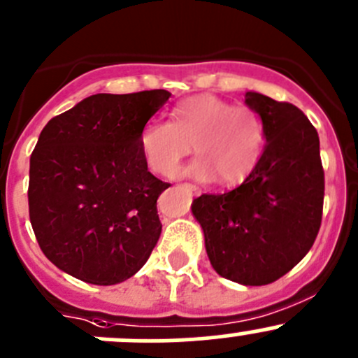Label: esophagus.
<instances>
[{"label": "esophagus", "instance_id": "obj_1", "mask_svg": "<svg viewBox=\"0 0 358 358\" xmlns=\"http://www.w3.org/2000/svg\"><path fill=\"white\" fill-rule=\"evenodd\" d=\"M183 187H185L187 190H190V192H194V194L197 192V187L196 185H190V183H185V185H183Z\"/></svg>", "mask_w": 358, "mask_h": 358}]
</instances>
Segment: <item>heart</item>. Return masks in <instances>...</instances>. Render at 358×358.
<instances>
[{
    "mask_svg": "<svg viewBox=\"0 0 358 358\" xmlns=\"http://www.w3.org/2000/svg\"><path fill=\"white\" fill-rule=\"evenodd\" d=\"M267 133L264 119L250 106H236L211 94L194 96L173 110V122L152 120L140 147L154 171L173 176L180 161L194 152L199 159L185 169L199 180L222 185L245 182L262 159Z\"/></svg>",
    "mask_w": 358,
    "mask_h": 358,
    "instance_id": "b5f03b06",
    "label": "heart"
}]
</instances>
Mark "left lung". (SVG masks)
I'll return each instance as SVG.
<instances>
[{
  "instance_id": "obj_1",
  "label": "left lung",
  "mask_w": 358,
  "mask_h": 358,
  "mask_svg": "<svg viewBox=\"0 0 358 358\" xmlns=\"http://www.w3.org/2000/svg\"><path fill=\"white\" fill-rule=\"evenodd\" d=\"M260 113L267 143L255 171L234 190L203 194L192 215L215 271L246 287L267 285L310 252L322 224L324 168L313 124L290 103L245 94Z\"/></svg>"
}]
</instances>
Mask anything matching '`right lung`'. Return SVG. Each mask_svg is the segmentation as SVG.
<instances>
[{"label":"right lung","instance_id":"1","mask_svg":"<svg viewBox=\"0 0 358 358\" xmlns=\"http://www.w3.org/2000/svg\"><path fill=\"white\" fill-rule=\"evenodd\" d=\"M164 89L94 94L54 117L29 161V218L41 252L92 285L136 275L157 245V197L140 136L169 99Z\"/></svg>","mask_w":358,"mask_h":358}]
</instances>
